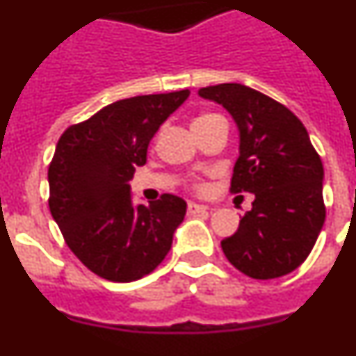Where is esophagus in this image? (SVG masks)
<instances>
[{
  "mask_svg": "<svg viewBox=\"0 0 356 356\" xmlns=\"http://www.w3.org/2000/svg\"><path fill=\"white\" fill-rule=\"evenodd\" d=\"M209 210V207L205 205H200V203H188L187 205V212L191 216H196V213H205Z\"/></svg>",
  "mask_w": 356,
  "mask_h": 356,
  "instance_id": "34e87169",
  "label": "esophagus"
}]
</instances>
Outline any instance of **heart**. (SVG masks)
<instances>
[{
    "mask_svg": "<svg viewBox=\"0 0 356 356\" xmlns=\"http://www.w3.org/2000/svg\"><path fill=\"white\" fill-rule=\"evenodd\" d=\"M212 115H213V114H207V115H201V118H197V119H205V118H212ZM197 119H196V121H197Z\"/></svg>",
    "mask_w": 356,
    "mask_h": 356,
    "instance_id": "1",
    "label": "heart"
}]
</instances>
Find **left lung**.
<instances>
[{
  "label": "left lung",
  "mask_w": 356,
  "mask_h": 356,
  "mask_svg": "<svg viewBox=\"0 0 356 356\" xmlns=\"http://www.w3.org/2000/svg\"><path fill=\"white\" fill-rule=\"evenodd\" d=\"M197 94L234 118L232 193L254 194L237 232L221 242L226 259L254 280L289 275L307 260L326 217L325 169L307 128L287 106L246 85H212Z\"/></svg>",
  "instance_id": "8db88e82"
}]
</instances>
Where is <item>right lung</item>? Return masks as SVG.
<instances>
[{
	"label": "right lung",
	"instance_id": "1",
	"mask_svg": "<svg viewBox=\"0 0 356 356\" xmlns=\"http://www.w3.org/2000/svg\"><path fill=\"white\" fill-rule=\"evenodd\" d=\"M188 90L119 99L62 134L49 163V210L69 250L94 275L135 282L169 253L187 203L162 194L134 205L128 181Z\"/></svg>",
	"mask_w": 356,
	"mask_h": 356
}]
</instances>
